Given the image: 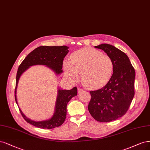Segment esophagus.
Here are the masks:
<instances>
[{
  "instance_id": "esophagus-1",
  "label": "esophagus",
  "mask_w": 150,
  "mask_h": 150,
  "mask_svg": "<svg viewBox=\"0 0 150 150\" xmlns=\"http://www.w3.org/2000/svg\"><path fill=\"white\" fill-rule=\"evenodd\" d=\"M77 91H78V93H80V92L83 91V90H82V89H81V88H78V89H77Z\"/></svg>"
}]
</instances>
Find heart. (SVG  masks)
Returning a JSON list of instances; mask_svg holds the SVG:
<instances>
[{
	"instance_id": "1",
	"label": "heart",
	"mask_w": 150,
	"mask_h": 150,
	"mask_svg": "<svg viewBox=\"0 0 150 150\" xmlns=\"http://www.w3.org/2000/svg\"><path fill=\"white\" fill-rule=\"evenodd\" d=\"M65 73L73 80L78 79L89 89H97L105 86L113 75L114 64L109 56L92 48H85L76 51L71 61L63 63Z\"/></svg>"
}]
</instances>
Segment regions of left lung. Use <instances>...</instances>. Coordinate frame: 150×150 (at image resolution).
Wrapping results in <instances>:
<instances>
[{"mask_svg":"<svg viewBox=\"0 0 150 150\" xmlns=\"http://www.w3.org/2000/svg\"><path fill=\"white\" fill-rule=\"evenodd\" d=\"M101 49L112 58L114 70L109 82L102 88L90 91L88 110L98 122H109L124 115L135 95V69L127 55L111 45L101 44Z\"/></svg>","mask_w":150,"mask_h":150,"instance_id":"1","label":"left lung"}]
</instances>
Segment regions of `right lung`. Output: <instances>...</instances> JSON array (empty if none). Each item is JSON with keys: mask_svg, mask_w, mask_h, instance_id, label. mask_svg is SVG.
Instances as JSON below:
<instances>
[{"mask_svg": "<svg viewBox=\"0 0 150 150\" xmlns=\"http://www.w3.org/2000/svg\"><path fill=\"white\" fill-rule=\"evenodd\" d=\"M69 47L66 46H41L30 53L22 63L20 64L16 77V86L15 89V99L17 100V88L20 76L30 66L34 65H45L52 69L56 75L63 73V61L66 55L69 52ZM77 94V87L71 90L58 89V96L56 101L55 109L53 117L50 119L36 122L26 117L19 108L20 113L25 121L30 124L40 128L51 129L61 126L64 123L67 112V105L68 102Z\"/></svg>", "mask_w": 150, "mask_h": 150, "instance_id": "right-lung-1", "label": "right lung"}]
</instances>
